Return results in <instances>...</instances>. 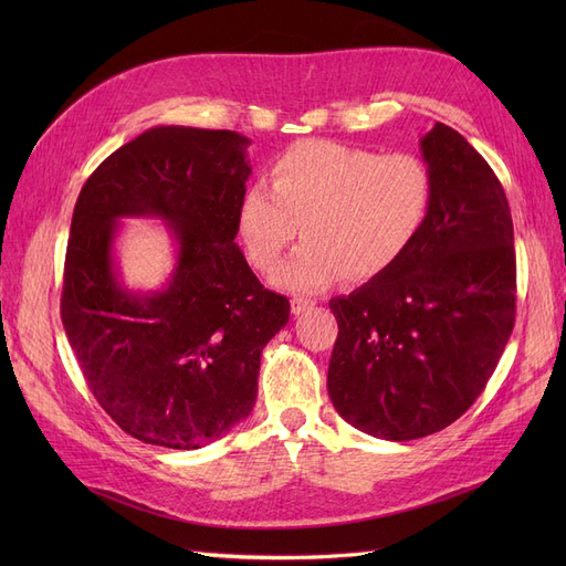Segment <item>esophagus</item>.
I'll list each match as a JSON object with an SVG mask.
<instances>
[{
	"label": "esophagus",
	"mask_w": 566,
	"mask_h": 566,
	"mask_svg": "<svg viewBox=\"0 0 566 566\" xmlns=\"http://www.w3.org/2000/svg\"><path fill=\"white\" fill-rule=\"evenodd\" d=\"M312 306H314L312 300H304V297H293V300H290V310H293L295 316L304 314L306 310H312Z\"/></svg>",
	"instance_id": "34e87169"
}]
</instances>
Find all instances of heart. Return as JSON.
Here are the masks:
<instances>
[{"mask_svg": "<svg viewBox=\"0 0 566 566\" xmlns=\"http://www.w3.org/2000/svg\"><path fill=\"white\" fill-rule=\"evenodd\" d=\"M434 184L413 153L306 139L271 165V188L254 184L238 205L248 262L269 271L283 250L306 241L273 271V285L316 295L342 276L364 283L397 264L427 224Z\"/></svg>", "mask_w": 566, "mask_h": 566, "instance_id": "obj_1", "label": "heart"}]
</instances>
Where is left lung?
Instances as JSON below:
<instances>
[{
  "instance_id": "left-lung-1",
  "label": "left lung",
  "mask_w": 566,
  "mask_h": 566,
  "mask_svg": "<svg viewBox=\"0 0 566 566\" xmlns=\"http://www.w3.org/2000/svg\"><path fill=\"white\" fill-rule=\"evenodd\" d=\"M434 198L427 224L382 276L331 300L328 394L356 430L434 434L484 391L515 325V231L489 163L449 125L420 139Z\"/></svg>"
}]
</instances>
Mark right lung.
I'll list each match as a JSON object with an SVG mask.
<instances>
[{"label": "right lung", "instance_id": "obj_1", "mask_svg": "<svg viewBox=\"0 0 566 566\" xmlns=\"http://www.w3.org/2000/svg\"><path fill=\"white\" fill-rule=\"evenodd\" d=\"M248 136L150 127L82 186L67 238L61 318L92 394L134 439L191 451L245 420L262 349L290 302L254 276L235 245L252 172ZM160 218L176 243L163 289L124 285L119 218Z\"/></svg>", "mask_w": 566, "mask_h": 566}]
</instances>
